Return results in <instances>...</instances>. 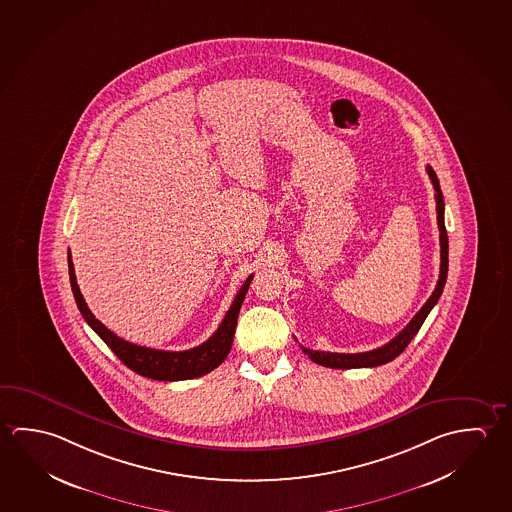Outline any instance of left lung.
<instances>
[{
  "label": "left lung",
  "instance_id": "1",
  "mask_svg": "<svg viewBox=\"0 0 512 512\" xmlns=\"http://www.w3.org/2000/svg\"><path fill=\"white\" fill-rule=\"evenodd\" d=\"M427 173L432 180V185L436 189V210H437V227H439V243H441V269H439V280H437L436 289L432 296L428 298L427 303L419 309L418 314L409 321V325L403 328L398 336L391 339L389 343L380 346L377 350L362 353H332V352H318V350H310V348H303L305 355H309L310 361L321 364L325 368L334 369H352V368H375L380 364H386L396 359L400 353L409 346L412 337L418 334L419 328L423 325V321L427 319L430 310L434 309L439 296L443 293L444 284H446V275H448V234H446V227H444V200L441 187H439V180H437L436 171L427 166Z\"/></svg>",
  "mask_w": 512,
  "mask_h": 512
}]
</instances>
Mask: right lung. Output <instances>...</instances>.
Masks as SVG:
<instances>
[{"label": "right lung", "mask_w": 512, "mask_h": 512, "mask_svg": "<svg viewBox=\"0 0 512 512\" xmlns=\"http://www.w3.org/2000/svg\"><path fill=\"white\" fill-rule=\"evenodd\" d=\"M69 280L71 289L75 296L76 305L82 312L87 325L93 328L94 332L105 341L112 352L118 355L119 361L125 366L153 380H164V382H175V380H189V378L202 377L212 369L218 368L221 362L227 359L228 352L234 341L235 325L239 318V310L244 302V296L248 293V287L252 284L253 275L246 278L243 287L234 298L225 318L221 321L218 330L205 341V343L184 350V352H164V350H153L139 344L128 343L125 339L110 332L101 321L94 318L93 312L87 307L84 296L80 293V287L76 284L75 266L71 255H68Z\"/></svg>", "instance_id": "obj_1"}]
</instances>
